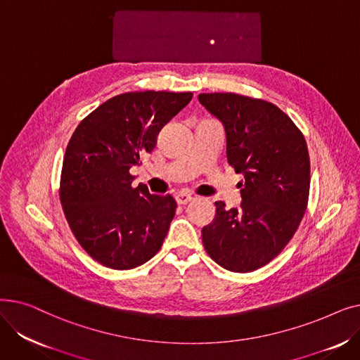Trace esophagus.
I'll use <instances>...</instances> for the list:
<instances>
[{
  "label": "esophagus",
  "instance_id": "obj_1",
  "mask_svg": "<svg viewBox=\"0 0 360 360\" xmlns=\"http://www.w3.org/2000/svg\"><path fill=\"white\" fill-rule=\"evenodd\" d=\"M175 198H176V202H178V204H181V205L188 204V202H191V201L194 200V197H193V195H190V194H184V193L178 194Z\"/></svg>",
  "mask_w": 360,
  "mask_h": 360
}]
</instances>
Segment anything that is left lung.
<instances>
[{
	"label": "left lung",
	"mask_w": 360,
	"mask_h": 360,
	"mask_svg": "<svg viewBox=\"0 0 360 360\" xmlns=\"http://www.w3.org/2000/svg\"><path fill=\"white\" fill-rule=\"evenodd\" d=\"M198 101L223 124L228 163L245 178L240 207L214 202L202 245L220 267L250 273L283 251L305 214L308 146L295 122L267 101L236 93H201Z\"/></svg>",
	"instance_id": "obj_1"
}]
</instances>
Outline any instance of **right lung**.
Here are the masks:
<instances>
[{
    "label": "right lung",
    "mask_w": 360,
    "mask_h": 360,
    "mask_svg": "<svg viewBox=\"0 0 360 360\" xmlns=\"http://www.w3.org/2000/svg\"><path fill=\"white\" fill-rule=\"evenodd\" d=\"M193 93L129 91L102 103L68 141L60 200L71 232L102 266L131 270L162 248L176 210L172 195L132 186L129 169L155 148L160 129Z\"/></svg>",
    "instance_id": "obj_1"
}]
</instances>
